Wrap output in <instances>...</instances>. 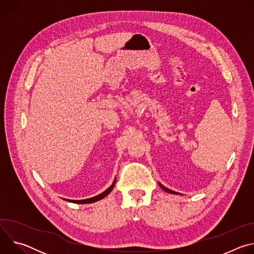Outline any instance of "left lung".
<instances>
[{"label": "left lung", "mask_w": 254, "mask_h": 254, "mask_svg": "<svg viewBox=\"0 0 254 254\" xmlns=\"http://www.w3.org/2000/svg\"><path fill=\"white\" fill-rule=\"evenodd\" d=\"M160 186H161V188H162L163 190H165L166 192H168V193H170V194H178L177 192H174V191H172V190H170V189H168V188L164 187V186H163V185H161V184H160Z\"/></svg>", "instance_id": "left-lung-1"}]
</instances>
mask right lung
I'll use <instances>...</instances> for the list:
<instances>
[{"mask_svg": "<svg viewBox=\"0 0 254 254\" xmlns=\"http://www.w3.org/2000/svg\"><path fill=\"white\" fill-rule=\"evenodd\" d=\"M116 181H117V179H115L113 185H112L110 188H107L104 192H102L101 194H99V195H97V196H95V197H92V198H89V199H84V200H67V201H69V202H73V203H76V204H87V203H92V202L98 201V200H100V199L104 198L106 195H108V194L111 193V191H112V190L114 189V187H115ZM65 200H66V199H65Z\"/></svg>", "mask_w": 254, "mask_h": 254, "instance_id": "right-lung-1", "label": "right lung"}]
</instances>
